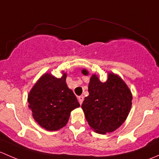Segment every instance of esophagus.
<instances>
[{
	"label": "esophagus",
	"instance_id": "esophagus-1",
	"mask_svg": "<svg viewBox=\"0 0 159 159\" xmlns=\"http://www.w3.org/2000/svg\"><path fill=\"white\" fill-rule=\"evenodd\" d=\"M78 100H79L80 103L82 104V103H83V100H84V96H79V98H78Z\"/></svg>",
	"mask_w": 159,
	"mask_h": 159
}]
</instances>
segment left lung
I'll list each match as a JSON object with an SVG mask.
<instances>
[{
    "label": "left lung",
    "instance_id": "8db88e82",
    "mask_svg": "<svg viewBox=\"0 0 159 159\" xmlns=\"http://www.w3.org/2000/svg\"><path fill=\"white\" fill-rule=\"evenodd\" d=\"M82 73L88 75L86 70ZM88 90L82 109L89 125L97 133L115 131L125 122L132 106V93L127 85L114 73H109L105 83L93 75Z\"/></svg>",
    "mask_w": 159,
    "mask_h": 159
}]
</instances>
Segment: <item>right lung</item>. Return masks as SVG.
<instances>
[{"instance_id": "obj_1", "label": "right lung", "mask_w": 159, "mask_h": 159, "mask_svg": "<svg viewBox=\"0 0 159 159\" xmlns=\"http://www.w3.org/2000/svg\"><path fill=\"white\" fill-rule=\"evenodd\" d=\"M66 73L59 79L46 73L29 93V108L34 119L47 130L56 131L65 126L71 111L80 106L66 85Z\"/></svg>"}]
</instances>
